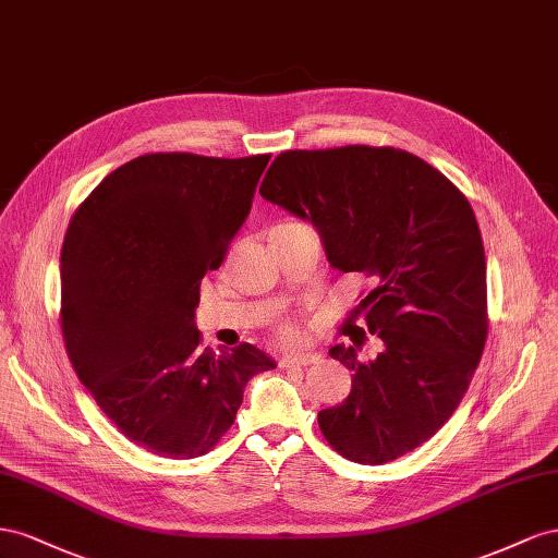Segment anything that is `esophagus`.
Returning a JSON list of instances; mask_svg holds the SVG:
<instances>
[{
	"label": "esophagus",
	"instance_id": "34e87169",
	"mask_svg": "<svg viewBox=\"0 0 558 558\" xmlns=\"http://www.w3.org/2000/svg\"><path fill=\"white\" fill-rule=\"evenodd\" d=\"M315 362H320V353H290L282 355L280 367H308Z\"/></svg>",
	"mask_w": 558,
	"mask_h": 558
}]
</instances>
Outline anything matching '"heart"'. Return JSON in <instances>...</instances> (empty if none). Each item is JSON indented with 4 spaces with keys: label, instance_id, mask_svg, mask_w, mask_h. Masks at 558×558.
<instances>
[{
    "label": "heart",
    "instance_id": "obj_1",
    "mask_svg": "<svg viewBox=\"0 0 558 558\" xmlns=\"http://www.w3.org/2000/svg\"><path fill=\"white\" fill-rule=\"evenodd\" d=\"M299 327L294 325V323H282L280 327H278V337H280V341H284V343H292V341H296L299 339Z\"/></svg>",
    "mask_w": 558,
    "mask_h": 558
}]
</instances>
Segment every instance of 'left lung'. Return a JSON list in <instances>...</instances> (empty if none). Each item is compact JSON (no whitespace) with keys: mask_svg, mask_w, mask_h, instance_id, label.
I'll use <instances>...</instances> for the list:
<instances>
[{"mask_svg":"<svg viewBox=\"0 0 558 558\" xmlns=\"http://www.w3.org/2000/svg\"><path fill=\"white\" fill-rule=\"evenodd\" d=\"M259 194L311 221L333 268L374 284L353 317L384 348L367 362L355 341L329 348L353 388L317 413L325 439L362 465L421 447L458 409L486 343V257L468 198L423 158L364 145L282 151Z\"/></svg>","mask_w":558,"mask_h":558,"instance_id":"obj_1","label":"left lung"}]
</instances>
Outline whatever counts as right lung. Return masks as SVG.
Listing matches in <instances>:
<instances>
[{"label": "right lung", "mask_w": 558, "mask_h": 558, "mask_svg": "<svg viewBox=\"0 0 558 558\" xmlns=\"http://www.w3.org/2000/svg\"><path fill=\"white\" fill-rule=\"evenodd\" d=\"M268 154H145L74 213L60 252V325L72 367L121 435L166 458L208 453L247 380L276 369L252 343L201 348V280L250 215Z\"/></svg>", "instance_id": "add662e5"}]
</instances>
